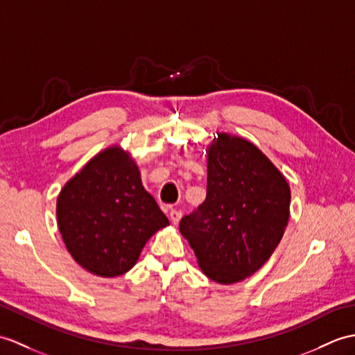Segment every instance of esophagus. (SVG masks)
Masks as SVG:
<instances>
[{"mask_svg": "<svg viewBox=\"0 0 355 355\" xmlns=\"http://www.w3.org/2000/svg\"><path fill=\"white\" fill-rule=\"evenodd\" d=\"M181 216H183V215H181V211H178V210H171V211H169V219H171V222H172V224H174V225L178 224Z\"/></svg>", "mask_w": 355, "mask_h": 355, "instance_id": "1", "label": "esophagus"}]
</instances>
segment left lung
Wrapping results in <instances>:
<instances>
[{
  "instance_id": "left-lung-1",
  "label": "left lung",
  "mask_w": 355,
  "mask_h": 355,
  "mask_svg": "<svg viewBox=\"0 0 355 355\" xmlns=\"http://www.w3.org/2000/svg\"><path fill=\"white\" fill-rule=\"evenodd\" d=\"M207 153V196L180 220L198 265L213 282L251 277L275 251L289 220L291 187L250 140L216 133Z\"/></svg>"
}]
</instances>
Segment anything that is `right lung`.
<instances>
[{
    "mask_svg": "<svg viewBox=\"0 0 355 355\" xmlns=\"http://www.w3.org/2000/svg\"><path fill=\"white\" fill-rule=\"evenodd\" d=\"M57 225L80 266L112 278L133 268L148 239L169 220L145 191L135 159L114 145L63 186Z\"/></svg>",
    "mask_w": 355,
    "mask_h": 355,
    "instance_id": "obj_1",
    "label": "right lung"
}]
</instances>
